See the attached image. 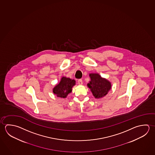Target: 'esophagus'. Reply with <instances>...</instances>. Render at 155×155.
I'll list each match as a JSON object with an SVG mask.
<instances>
[{"instance_id":"esophagus-1","label":"esophagus","mask_w":155,"mask_h":155,"mask_svg":"<svg viewBox=\"0 0 155 155\" xmlns=\"http://www.w3.org/2000/svg\"><path fill=\"white\" fill-rule=\"evenodd\" d=\"M78 82L79 85H82V84H83V81H82V79H78Z\"/></svg>"}]
</instances>
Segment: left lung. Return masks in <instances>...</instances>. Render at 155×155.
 Returning <instances> with one entry per match:
<instances>
[{
  "label": "left lung",
  "instance_id": "obj_1",
  "mask_svg": "<svg viewBox=\"0 0 155 155\" xmlns=\"http://www.w3.org/2000/svg\"><path fill=\"white\" fill-rule=\"evenodd\" d=\"M89 76L91 81L87 85L90 89L92 95L96 98L105 96L111 89V83L101 77L99 74H90Z\"/></svg>",
  "mask_w": 155,
  "mask_h": 155
}]
</instances>
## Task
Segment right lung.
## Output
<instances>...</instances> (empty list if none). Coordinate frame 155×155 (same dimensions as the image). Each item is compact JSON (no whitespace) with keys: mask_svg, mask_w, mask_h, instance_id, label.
Listing matches in <instances>:
<instances>
[{"mask_svg":"<svg viewBox=\"0 0 155 155\" xmlns=\"http://www.w3.org/2000/svg\"><path fill=\"white\" fill-rule=\"evenodd\" d=\"M76 84V81L70 78L63 77L59 84L55 86L53 89V93L61 98H66L72 91V88Z\"/></svg>","mask_w":155,"mask_h":155,"instance_id":"obj_1","label":"right lung"}]
</instances>
